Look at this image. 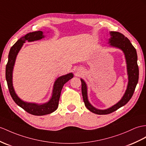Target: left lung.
<instances>
[{
    "label": "left lung",
    "instance_id": "obj_1",
    "mask_svg": "<svg viewBox=\"0 0 146 146\" xmlns=\"http://www.w3.org/2000/svg\"><path fill=\"white\" fill-rule=\"evenodd\" d=\"M110 35H111V38L109 39V43H110V45L121 49L125 55L129 82L125 94L121 100L118 104L111 106V108L101 110L94 108L88 102L87 85L84 80L81 79L82 94L85 105L90 111L97 115L110 114L114 112L121 106L125 105L132 97L139 79V67L137 62V56L136 49L131 44L129 39L124 36V35L122 33L117 31H111Z\"/></svg>",
    "mask_w": 146,
    "mask_h": 146
}]
</instances>
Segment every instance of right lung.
<instances>
[{
  "label": "right lung",
  "instance_id": "right-lung-1",
  "mask_svg": "<svg viewBox=\"0 0 146 146\" xmlns=\"http://www.w3.org/2000/svg\"><path fill=\"white\" fill-rule=\"evenodd\" d=\"M43 37L42 31H38L32 32V33L31 32L20 38L10 48L9 54L8 62L6 65L5 69L6 80L7 82L10 94L13 101L15 102L16 104L22 108L24 110H25L28 113L36 116L48 115L56 110L58 107L59 100L63 85L73 77L72 73H69L67 75L59 77L54 82L51 98L48 103H46L44 104L37 105L25 102L17 95L14 91L12 84V71L18 52H19L20 49L26 41L30 42L39 40Z\"/></svg>",
  "mask_w": 146,
  "mask_h": 146
}]
</instances>
